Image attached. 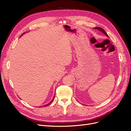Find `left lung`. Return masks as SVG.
I'll return each instance as SVG.
<instances>
[{
    "mask_svg": "<svg viewBox=\"0 0 131 131\" xmlns=\"http://www.w3.org/2000/svg\"><path fill=\"white\" fill-rule=\"evenodd\" d=\"M94 29H98V30H101L102 32H103V33L106 37H109V36L108 35V34H106V33L105 32V31L103 29V28H101V27H96V28H94Z\"/></svg>",
    "mask_w": 131,
    "mask_h": 131,
    "instance_id": "8db88e82",
    "label": "left lung"
}]
</instances>
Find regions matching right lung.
<instances>
[{
    "mask_svg": "<svg viewBox=\"0 0 131 131\" xmlns=\"http://www.w3.org/2000/svg\"><path fill=\"white\" fill-rule=\"evenodd\" d=\"M54 96L53 97V98L52 99V101H51V102H50V103H48V104H46V105H43V106H48V105H50V104L51 103H52V102L53 101V100H54Z\"/></svg>",
    "mask_w": 131,
    "mask_h": 131,
    "instance_id": "add662e5",
    "label": "right lung"
}]
</instances>
